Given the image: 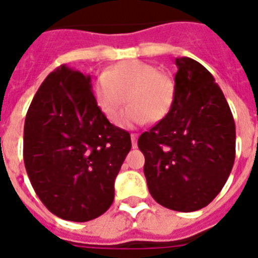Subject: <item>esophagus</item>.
I'll list each match as a JSON object with an SVG mask.
<instances>
[{"instance_id":"esophagus-1","label":"esophagus","mask_w":258,"mask_h":258,"mask_svg":"<svg viewBox=\"0 0 258 258\" xmlns=\"http://www.w3.org/2000/svg\"><path fill=\"white\" fill-rule=\"evenodd\" d=\"M137 138H138V135L131 134V142H133V148H135V146H137Z\"/></svg>"}]
</instances>
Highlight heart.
Segmentation results:
<instances>
[{
    "instance_id": "b5f03b06",
    "label": "heart",
    "mask_w": 258,
    "mask_h": 258,
    "mask_svg": "<svg viewBox=\"0 0 258 258\" xmlns=\"http://www.w3.org/2000/svg\"><path fill=\"white\" fill-rule=\"evenodd\" d=\"M98 107L109 123L117 124L125 101L130 106L123 117L124 125L162 121L175 101V83L155 64L142 60L120 62L92 84Z\"/></svg>"
}]
</instances>
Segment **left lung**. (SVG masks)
<instances>
[{
	"label": "left lung",
	"mask_w": 258,
	"mask_h": 258,
	"mask_svg": "<svg viewBox=\"0 0 258 258\" xmlns=\"http://www.w3.org/2000/svg\"><path fill=\"white\" fill-rule=\"evenodd\" d=\"M168 116L138 138L152 198L170 210L203 209L220 194L235 162V121L211 73L177 58Z\"/></svg>",
	"instance_id": "1"
}]
</instances>
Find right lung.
<instances>
[{"label":"right lung","instance_id":"add662e5","mask_svg":"<svg viewBox=\"0 0 258 258\" xmlns=\"http://www.w3.org/2000/svg\"><path fill=\"white\" fill-rule=\"evenodd\" d=\"M130 149L128 131L109 123L96 105L90 76L64 64L48 74L23 133L26 171L48 210L76 222L102 216Z\"/></svg>","mask_w":258,"mask_h":258}]
</instances>
